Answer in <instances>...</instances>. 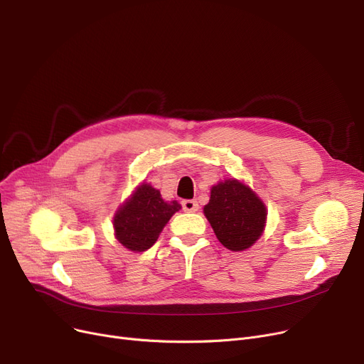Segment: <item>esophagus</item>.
<instances>
[{
  "label": "esophagus",
  "mask_w": 364,
  "mask_h": 364,
  "mask_svg": "<svg viewBox=\"0 0 364 364\" xmlns=\"http://www.w3.org/2000/svg\"><path fill=\"white\" fill-rule=\"evenodd\" d=\"M181 205H183L184 211H187V213H196L199 209V205L195 199H186L181 202Z\"/></svg>",
  "instance_id": "esophagus-1"
}]
</instances>
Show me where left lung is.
I'll list each match as a JSON object with an SVG mask.
<instances>
[{
    "mask_svg": "<svg viewBox=\"0 0 364 364\" xmlns=\"http://www.w3.org/2000/svg\"><path fill=\"white\" fill-rule=\"evenodd\" d=\"M203 214L217 239L230 251H245L264 232L267 209L262 200L243 183L228 178L211 188Z\"/></svg>",
    "mask_w": 364,
    "mask_h": 364,
    "instance_id": "8db88e82",
    "label": "left lung"
}]
</instances>
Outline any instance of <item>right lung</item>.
Here are the masks:
<instances>
[{
  "mask_svg": "<svg viewBox=\"0 0 364 364\" xmlns=\"http://www.w3.org/2000/svg\"><path fill=\"white\" fill-rule=\"evenodd\" d=\"M180 209L177 200L165 202L159 190L143 183L114 214V236L132 252L147 251Z\"/></svg>",
  "mask_w": 364,
  "mask_h": 364,
  "instance_id": "add662e5",
  "label": "right lung"
}]
</instances>
